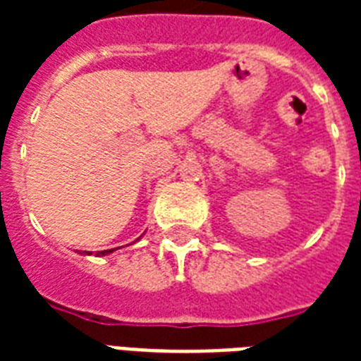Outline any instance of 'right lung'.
<instances>
[{"mask_svg":"<svg viewBox=\"0 0 361 361\" xmlns=\"http://www.w3.org/2000/svg\"><path fill=\"white\" fill-rule=\"evenodd\" d=\"M112 251H114V249H106V251H99L97 255H103V257H104V255H110V252H112ZM87 255H92V252H87Z\"/></svg>","mask_w":361,"mask_h":361,"instance_id":"1","label":"right lung"}]
</instances>
